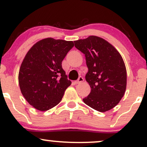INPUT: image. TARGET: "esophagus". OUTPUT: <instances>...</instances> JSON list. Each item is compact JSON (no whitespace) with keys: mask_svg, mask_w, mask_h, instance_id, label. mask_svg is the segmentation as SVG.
Listing matches in <instances>:
<instances>
[{"mask_svg":"<svg viewBox=\"0 0 147 147\" xmlns=\"http://www.w3.org/2000/svg\"><path fill=\"white\" fill-rule=\"evenodd\" d=\"M84 82V78L82 77H79L78 79H77V81H75V82H73L74 84H79L80 83H82V82Z\"/></svg>","mask_w":147,"mask_h":147,"instance_id":"34e87169","label":"esophagus"}]
</instances>
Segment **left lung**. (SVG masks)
<instances>
[{
	"label": "left lung",
	"mask_w": 147,
	"mask_h": 147,
	"mask_svg": "<svg viewBox=\"0 0 147 147\" xmlns=\"http://www.w3.org/2000/svg\"><path fill=\"white\" fill-rule=\"evenodd\" d=\"M74 43L85 55L88 68L85 78L91 90L84 102L99 112L111 110L120 102L126 88V69L122 56L113 45L97 36Z\"/></svg>",
	"instance_id": "obj_1"
}]
</instances>
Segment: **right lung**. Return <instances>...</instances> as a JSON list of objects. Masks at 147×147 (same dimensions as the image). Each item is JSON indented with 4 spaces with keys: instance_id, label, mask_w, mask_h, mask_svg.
Masks as SVG:
<instances>
[{
    "instance_id": "add662e5",
    "label": "right lung",
    "mask_w": 147,
    "mask_h": 147,
    "mask_svg": "<svg viewBox=\"0 0 147 147\" xmlns=\"http://www.w3.org/2000/svg\"><path fill=\"white\" fill-rule=\"evenodd\" d=\"M73 41L46 38L28 50L18 72L22 95L40 111L55 107L71 84L62 68V61L73 48Z\"/></svg>"
}]
</instances>
